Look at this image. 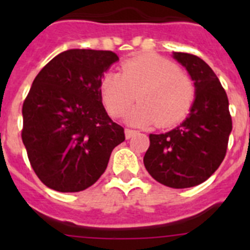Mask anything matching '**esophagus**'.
<instances>
[{
    "instance_id": "esophagus-1",
    "label": "esophagus",
    "mask_w": 250,
    "mask_h": 250,
    "mask_svg": "<svg viewBox=\"0 0 250 250\" xmlns=\"http://www.w3.org/2000/svg\"><path fill=\"white\" fill-rule=\"evenodd\" d=\"M136 130H132V129H125V136H126V139H130L132 138V136L135 135L136 134Z\"/></svg>"
}]
</instances>
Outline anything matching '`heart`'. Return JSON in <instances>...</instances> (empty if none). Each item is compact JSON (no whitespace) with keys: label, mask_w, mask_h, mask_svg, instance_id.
<instances>
[{"label":"heart","mask_w":250,"mask_h":250,"mask_svg":"<svg viewBox=\"0 0 250 250\" xmlns=\"http://www.w3.org/2000/svg\"><path fill=\"white\" fill-rule=\"evenodd\" d=\"M101 100L111 116L126 112L134 100L140 104L129 115L132 124L173 126L185 118L195 98L191 77L170 60L154 54L132 57L120 72H107L100 81Z\"/></svg>","instance_id":"obj_1"}]
</instances>
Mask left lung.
<instances>
[{
  "label": "left lung",
  "mask_w": 250,
  "mask_h": 250,
  "mask_svg": "<svg viewBox=\"0 0 250 250\" xmlns=\"http://www.w3.org/2000/svg\"><path fill=\"white\" fill-rule=\"evenodd\" d=\"M195 86L190 114L165 134H150L144 165L160 184L175 189L204 183L227 154L231 131L229 101L219 79L200 57L174 52Z\"/></svg>",
  "instance_id": "left-lung-1"
}]
</instances>
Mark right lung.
Segmentation results:
<instances>
[{"label": "right lung", "instance_id": "1", "mask_svg": "<svg viewBox=\"0 0 250 250\" xmlns=\"http://www.w3.org/2000/svg\"><path fill=\"white\" fill-rule=\"evenodd\" d=\"M119 60L112 51H63L35 77L22 106V141L30 164L50 189L76 193L98 182L125 140L109 118L100 81Z\"/></svg>", "mask_w": 250, "mask_h": 250}]
</instances>
